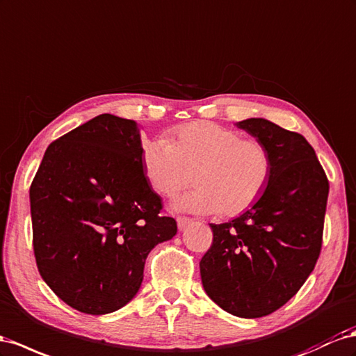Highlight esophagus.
<instances>
[{
  "instance_id": "obj_1",
  "label": "esophagus",
  "mask_w": 356,
  "mask_h": 356,
  "mask_svg": "<svg viewBox=\"0 0 356 356\" xmlns=\"http://www.w3.org/2000/svg\"><path fill=\"white\" fill-rule=\"evenodd\" d=\"M191 222H193V218L190 217H184V216H178L177 217V223H178V227L182 230L184 227H187Z\"/></svg>"
}]
</instances>
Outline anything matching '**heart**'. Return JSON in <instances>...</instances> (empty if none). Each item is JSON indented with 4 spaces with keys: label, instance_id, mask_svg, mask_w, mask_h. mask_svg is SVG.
I'll return each mask as SVG.
<instances>
[{
    "label": "heart",
    "instance_id": "heart-1",
    "mask_svg": "<svg viewBox=\"0 0 356 356\" xmlns=\"http://www.w3.org/2000/svg\"><path fill=\"white\" fill-rule=\"evenodd\" d=\"M140 161L148 181L166 199L184 190L193 175L196 188L175 208L197 214L235 217L261 199L273 174L264 142L243 139L235 130L199 121L172 131L169 142H143Z\"/></svg>",
    "mask_w": 356,
    "mask_h": 356
}]
</instances>
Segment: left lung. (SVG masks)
Masks as SVG:
<instances>
[{"label": "left lung", "mask_w": 356, "mask_h": 356, "mask_svg": "<svg viewBox=\"0 0 356 356\" xmlns=\"http://www.w3.org/2000/svg\"><path fill=\"white\" fill-rule=\"evenodd\" d=\"M236 126L270 149L271 179L244 214L209 225L213 244L199 266L211 300L238 318L256 319L284 305L314 270L330 182L302 134L264 118Z\"/></svg>", "instance_id": "left-lung-1"}]
</instances>
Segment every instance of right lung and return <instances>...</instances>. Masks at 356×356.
Here are the masks:
<instances>
[{
	"instance_id": "1",
	"label": "right lung",
	"mask_w": 356,
	"mask_h": 356,
	"mask_svg": "<svg viewBox=\"0 0 356 356\" xmlns=\"http://www.w3.org/2000/svg\"><path fill=\"white\" fill-rule=\"evenodd\" d=\"M140 149L136 121L102 113L54 140L31 182L38 273L81 313L126 305L139 291L148 253L177 234Z\"/></svg>"
}]
</instances>
